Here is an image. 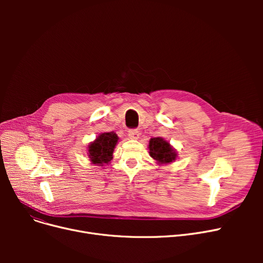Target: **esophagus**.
I'll list each match as a JSON object with an SVG mask.
<instances>
[{"label": "esophagus", "mask_w": 263, "mask_h": 263, "mask_svg": "<svg viewBox=\"0 0 263 263\" xmlns=\"http://www.w3.org/2000/svg\"><path fill=\"white\" fill-rule=\"evenodd\" d=\"M128 136L130 137L131 140H137L140 137V132L137 131L136 129H131L128 132Z\"/></svg>", "instance_id": "obj_1"}]
</instances>
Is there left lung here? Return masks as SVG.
Segmentation results:
<instances>
[{
	"mask_svg": "<svg viewBox=\"0 0 263 263\" xmlns=\"http://www.w3.org/2000/svg\"><path fill=\"white\" fill-rule=\"evenodd\" d=\"M149 155L158 164H170L177 158L176 150L162 137H154L149 141Z\"/></svg>",
	"mask_w": 263,
	"mask_h": 263,
	"instance_id": "8db88e82",
	"label": "left lung"
}]
</instances>
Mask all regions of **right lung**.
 <instances>
[{
	"label": "right lung",
	"mask_w": 263,
	"mask_h": 263,
	"mask_svg": "<svg viewBox=\"0 0 263 263\" xmlns=\"http://www.w3.org/2000/svg\"><path fill=\"white\" fill-rule=\"evenodd\" d=\"M119 137L114 132H104L88 145V158L92 164L103 166L113 160V151Z\"/></svg>",
	"instance_id": "1"
}]
</instances>
